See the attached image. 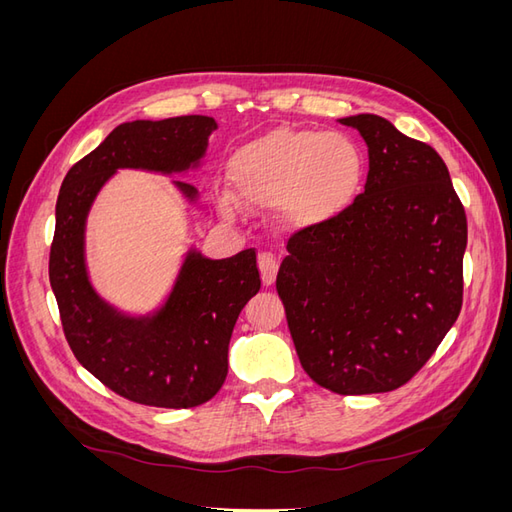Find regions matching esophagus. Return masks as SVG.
I'll list each match as a JSON object with an SVG mask.
<instances>
[{
    "label": "esophagus",
    "instance_id": "34e87169",
    "mask_svg": "<svg viewBox=\"0 0 512 512\" xmlns=\"http://www.w3.org/2000/svg\"><path fill=\"white\" fill-rule=\"evenodd\" d=\"M258 269L262 275V284L271 286L277 277V269H280V262L273 254H260L258 256Z\"/></svg>",
    "mask_w": 512,
    "mask_h": 512
}]
</instances>
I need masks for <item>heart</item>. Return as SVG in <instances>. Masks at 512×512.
<instances>
[{"instance_id":"1","label":"heart","mask_w":512,"mask_h":512,"mask_svg":"<svg viewBox=\"0 0 512 512\" xmlns=\"http://www.w3.org/2000/svg\"><path fill=\"white\" fill-rule=\"evenodd\" d=\"M365 156L348 134L280 128L241 147L228 162V181L247 209H277L282 228L312 230L329 224L359 196ZM230 194L218 207L232 218Z\"/></svg>"}]
</instances>
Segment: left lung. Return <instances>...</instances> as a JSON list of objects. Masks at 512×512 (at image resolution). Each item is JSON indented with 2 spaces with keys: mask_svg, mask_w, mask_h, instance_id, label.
I'll return each mask as SVG.
<instances>
[{
  "mask_svg": "<svg viewBox=\"0 0 512 512\" xmlns=\"http://www.w3.org/2000/svg\"><path fill=\"white\" fill-rule=\"evenodd\" d=\"M339 121L367 143L365 192L294 232L275 286L309 378L337 395L389 393L461 312L468 220L436 149L378 115Z\"/></svg>",
  "mask_w": 512,
  "mask_h": 512,
  "instance_id": "8db88e82",
  "label": "left lung"
}]
</instances>
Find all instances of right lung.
Here are the masks:
<instances>
[{
  "label": "right lung",
  "instance_id": "1",
  "mask_svg": "<svg viewBox=\"0 0 512 512\" xmlns=\"http://www.w3.org/2000/svg\"><path fill=\"white\" fill-rule=\"evenodd\" d=\"M215 128L218 123L205 115L121 123L61 183L49 256L61 327L89 374L134 404L196 408L222 389L232 329L260 290L256 250L250 247L224 260L192 250L162 309L153 316H123L89 284L87 213L117 168L168 175L198 166ZM177 188L196 198L190 183L177 181Z\"/></svg>",
  "mask_w": 512,
  "mask_h": 512
}]
</instances>
